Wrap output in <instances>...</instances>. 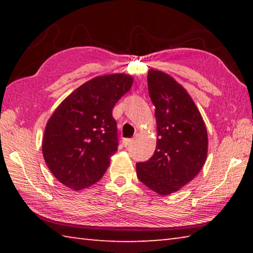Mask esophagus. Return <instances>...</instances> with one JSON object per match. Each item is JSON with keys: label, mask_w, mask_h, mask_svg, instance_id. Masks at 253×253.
Returning <instances> with one entry per match:
<instances>
[{"label": "esophagus", "mask_w": 253, "mask_h": 253, "mask_svg": "<svg viewBox=\"0 0 253 253\" xmlns=\"http://www.w3.org/2000/svg\"><path fill=\"white\" fill-rule=\"evenodd\" d=\"M131 142H132L131 138H124L123 139V145L125 147H127V146H129V145L131 144Z\"/></svg>", "instance_id": "esophagus-1"}]
</instances>
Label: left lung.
<instances>
[{
  "mask_svg": "<svg viewBox=\"0 0 253 253\" xmlns=\"http://www.w3.org/2000/svg\"><path fill=\"white\" fill-rule=\"evenodd\" d=\"M155 106L157 145L153 156L136 164L137 177L161 195H169L192 181L208 154L207 127L194 101L181 84L162 71L147 76Z\"/></svg>",
  "mask_w": 253,
  "mask_h": 253,
  "instance_id": "left-lung-1",
  "label": "left lung"
}]
</instances>
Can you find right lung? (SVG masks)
Wrapping results in <instances>:
<instances>
[{
  "mask_svg": "<svg viewBox=\"0 0 253 253\" xmlns=\"http://www.w3.org/2000/svg\"><path fill=\"white\" fill-rule=\"evenodd\" d=\"M130 76L93 78L70 93L46 124L42 153L51 173L72 190L91 186L104 176L117 152L116 102L129 90Z\"/></svg>",
  "mask_w": 253,
  "mask_h": 253,
  "instance_id": "right-lung-1",
  "label": "right lung"
}]
</instances>
